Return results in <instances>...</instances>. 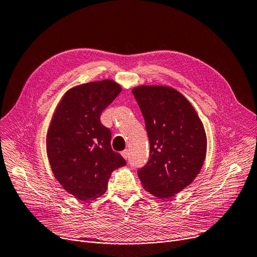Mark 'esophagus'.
I'll return each mask as SVG.
<instances>
[{"instance_id": "34e87169", "label": "esophagus", "mask_w": 257, "mask_h": 257, "mask_svg": "<svg viewBox=\"0 0 257 257\" xmlns=\"http://www.w3.org/2000/svg\"><path fill=\"white\" fill-rule=\"evenodd\" d=\"M121 155H122V157H123L125 160H127V159L130 158V152H128V150H124V151H122L121 152Z\"/></svg>"}]
</instances>
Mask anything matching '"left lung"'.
<instances>
[{"mask_svg":"<svg viewBox=\"0 0 257 257\" xmlns=\"http://www.w3.org/2000/svg\"><path fill=\"white\" fill-rule=\"evenodd\" d=\"M144 117L150 158L138 169L146 191L159 199L174 197L200 173L207 138L190 102L169 87H141L132 91Z\"/></svg>","mask_w":257,"mask_h":257,"instance_id":"left-lung-1","label":"left lung"}]
</instances>
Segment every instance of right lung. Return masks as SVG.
Segmentation results:
<instances>
[{
	"label": "right lung",
	"mask_w": 257,
	"mask_h": 257,
	"mask_svg": "<svg viewBox=\"0 0 257 257\" xmlns=\"http://www.w3.org/2000/svg\"><path fill=\"white\" fill-rule=\"evenodd\" d=\"M120 92V85L107 79L72 88L49 126L47 154L54 177L80 201L102 195L113 170L126 164L112 150V133L100 122L102 111Z\"/></svg>",
	"instance_id": "right-lung-1"
}]
</instances>
